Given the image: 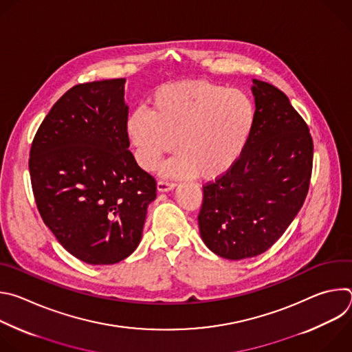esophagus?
<instances>
[{
	"label": "esophagus",
	"mask_w": 352,
	"mask_h": 352,
	"mask_svg": "<svg viewBox=\"0 0 352 352\" xmlns=\"http://www.w3.org/2000/svg\"><path fill=\"white\" fill-rule=\"evenodd\" d=\"M175 188V184L168 182V181H159L157 182V190L159 192H168L173 190Z\"/></svg>",
	"instance_id": "obj_1"
}]
</instances>
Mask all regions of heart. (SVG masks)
Instances as JSON below:
<instances>
[{"label":"heart","instance_id":"heart-1","mask_svg":"<svg viewBox=\"0 0 352 352\" xmlns=\"http://www.w3.org/2000/svg\"><path fill=\"white\" fill-rule=\"evenodd\" d=\"M255 121L256 109L246 93L208 80H184L159 87L148 111H133L126 135L143 170H155L177 143L179 153L163 174L212 181L239 160Z\"/></svg>","mask_w":352,"mask_h":352}]
</instances>
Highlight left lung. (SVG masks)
Returning <instances> with one entry per match:
<instances>
[{"label": "left lung", "mask_w": 352, "mask_h": 352, "mask_svg": "<svg viewBox=\"0 0 352 352\" xmlns=\"http://www.w3.org/2000/svg\"><path fill=\"white\" fill-rule=\"evenodd\" d=\"M256 121L239 160L204 186L199 231L216 255L239 261L267 250L302 208L312 173L309 128L276 86L252 79Z\"/></svg>", "instance_id": "8db88e82"}]
</instances>
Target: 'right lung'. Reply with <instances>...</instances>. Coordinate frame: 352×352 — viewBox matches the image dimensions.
<instances>
[{
    "label": "right lung",
    "mask_w": 352,
    "mask_h": 352,
    "mask_svg": "<svg viewBox=\"0 0 352 352\" xmlns=\"http://www.w3.org/2000/svg\"><path fill=\"white\" fill-rule=\"evenodd\" d=\"M125 79L76 85L50 110L30 148L37 209L71 255L114 265L138 248L156 181L128 150Z\"/></svg>",
    "instance_id": "right-lung-1"
}]
</instances>
